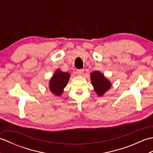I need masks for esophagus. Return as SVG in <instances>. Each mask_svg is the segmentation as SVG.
Returning a JSON list of instances; mask_svg holds the SVG:
<instances>
[{
    "label": "esophagus",
    "mask_w": 153,
    "mask_h": 153,
    "mask_svg": "<svg viewBox=\"0 0 153 153\" xmlns=\"http://www.w3.org/2000/svg\"><path fill=\"white\" fill-rule=\"evenodd\" d=\"M76 74H77V76H82V75L83 74V70H77L76 71Z\"/></svg>",
    "instance_id": "obj_1"
}]
</instances>
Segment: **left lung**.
<instances>
[{
  "label": "left lung",
  "mask_w": 153,
  "mask_h": 153,
  "mask_svg": "<svg viewBox=\"0 0 153 153\" xmlns=\"http://www.w3.org/2000/svg\"><path fill=\"white\" fill-rule=\"evenodd\" d=\"M90 77L94 90L100 97H102L111 87L110 81L98 71H93L91 74Z\"/></svg>",
  "instance_id": "8db88e82"
}]
</instances>
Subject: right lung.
<instances>
[{"label": "right lung", "instance_id": "add662e5", "mask_svg": "<svg viewBox=\"0 0 153 153\" xmlns=\"http://www.w3.org/2000/svg\"><path fill=\"white\" fill-rule=\"evenodd\" d=\"M70 77V74L63 72L60 70H57L53 74L49 82V89L54 95L60 96L64 91V89L67 85Z\"/></svg>", "mask_w": 153, "mask_h": 153}]
</instances>
